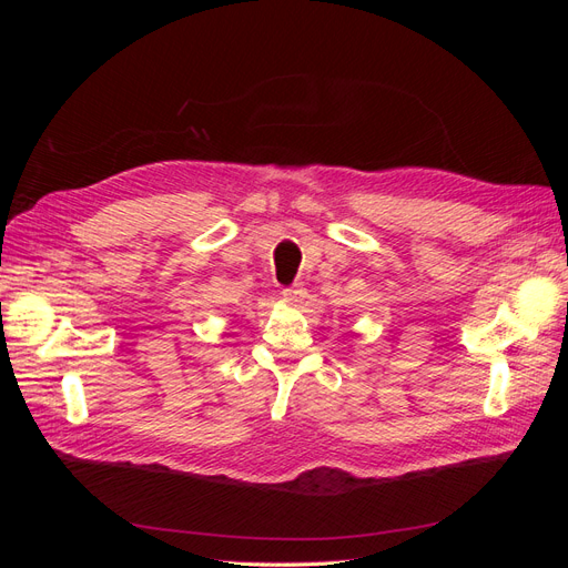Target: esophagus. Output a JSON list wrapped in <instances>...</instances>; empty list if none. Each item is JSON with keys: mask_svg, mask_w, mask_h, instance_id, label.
Wrapping results in <instances>:
<instances>
[{"mask_svg": "<svg viewBox=\"0 0 568 568\" xmlns=\"http://www.w3.org/2000/svg\"><path fill=\"white\" fill-rule=\"evenodd\" d=\"M282 298H284V303H288V305H298V303H303V298H305V288H301V286H288V288L282 291Z\"/></svg>", "mask_w": 568, "mask_h": 568, "instance_id": "obj_1", "label": "esophagus"}]
</instances>
